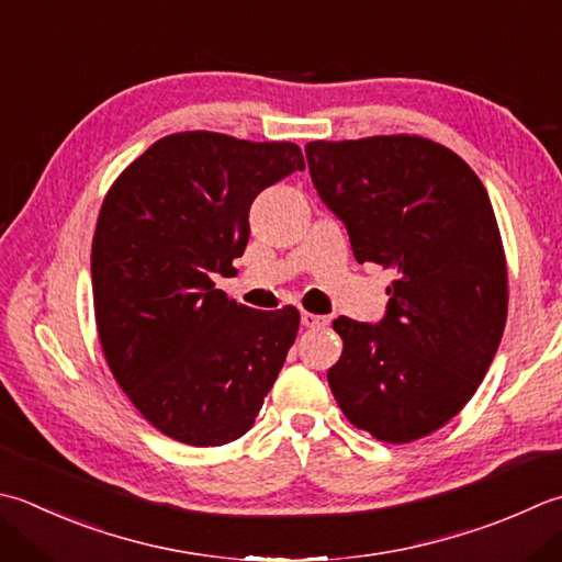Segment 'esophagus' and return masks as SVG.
Returning <instances> with one entry per match:
<instances>
[{
  "instance_id": "esophagus-1",
  "label": "esophagus",
  "mask_w": 562,
  "mask_h": 562,
  "mask_svg": "<svg viewBox=\"0 0 562 562\" xmlns=\"http://www.w3.org/2000/svg\"><path fill=\"white\" fill-rule=\"evenodd\" d=\"M328 318L326 316H318V314H310V312H302V326L306 328H316V326H326Z\"/></svg>"
}]
</instances>
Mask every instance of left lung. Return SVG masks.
I'll list each match as a JSON object with an SVG mask.
<instances>
[{"label":"left lung","instance_id":"left-lung-1","mask_svg":"<svg viewBox=\"0 0 562 562\" xmlns=\"http://www.w3.org/2000/svg\"><path fill=\"white\" fill-rule=\"evenodd\" d=\"M304 150L356 260L397 274L380 324L334 322L344 353L328 384L356 428L412 443L470 402L507 324V258L487 190L463 158L422 136Z\"/></svg>","mask_w":562,"mask_h":562}]
</instances>
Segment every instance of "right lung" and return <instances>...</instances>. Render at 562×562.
Segmentation results:
<instances>
[{
  "instance_id": "add662e5",
  "label": "right lung",
  "mask_w": 562,
  "mask_h": 562,
  "mask_svg": "<svg viewBox=\"0 0 562 562\" xmlns=\"http://www.w3.org/2000/svg\"><path fill=\"white\" fill-rule=\"evenodd\" d=\"M294 170H304L296 143L182 131L131 162L99 209V344L143 419L175 441L244 436L294 344V306L248 310L212 282L236 272L252 200Z\"/></svg>"
}]
</instances>
